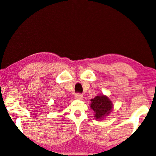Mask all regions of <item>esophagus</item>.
I'll use <instances>...</instances> for the list:
<instances>
[{
  "label": "esophagus",
  "instance_id": "esophagus-1",
  "mask_svg": "<svg viewBox=\"0 0 156 156\" xmlns=\"http://www.w3.org/2000/svg\"><path fill=\"white\" fill-rule=\"evenodd\" d=\"M75 98L76 99V100H82L83 99V96L82 94H75Z\"/></svg>",
  "mask_w": 156,
  "mask_h": 156
}]
</instances>
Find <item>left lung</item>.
Returning <instances> with one entry per match:
<instances>
[{"mask_svg":"<svg viewBox=\"0 0 156 156\" xmlns=\"http://www.w3.org/2000/svg\"><path fill=\"white\" fill-rule=\"evenodd\" d=\"M90 107L94 111L96 120H101L110 114L113 107L111 101L104 95H99L90 100Z\"/></svg>","mask_w":156,"mask_h":156,"instance_id":"1","label":"left lung"}]
</instances>
